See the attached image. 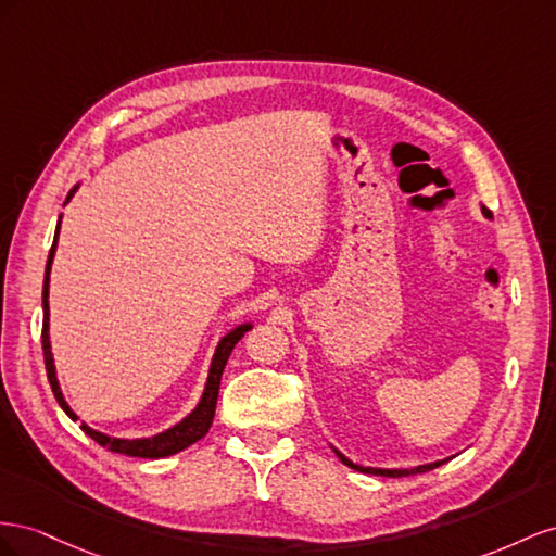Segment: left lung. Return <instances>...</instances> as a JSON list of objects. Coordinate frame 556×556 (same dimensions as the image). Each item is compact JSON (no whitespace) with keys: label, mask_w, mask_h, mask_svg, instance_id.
<instances>
[{"label":"left lung","mask_w":556,"mask_h":556,"mask_svg":"<svg viewBox=\"0 0 556 556\" xmlns=\"http://www.w3.org/2000/svg\"><path fill=\"white\" fill-rule=\"evenodd\" d=\"M482 214L486 216V218H491V214L486 212V207H482ZM332 452L338 454V458L340 462L344 464V466H349V468H354V470H358V472H368V475H384V478H407V475H417V472H426V470H433V468H438V466H442L445 462H450V458H442V462H433V464H424V466H415V468H368V466H358V464H354L352 458H346L342 452H338L336 447H332Z\"/></svg>","instance_id":"1"}]
</instances>
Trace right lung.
<instances>
[{"label":"right lung","mask_w":556,"mask_h":556,"mask_svg":"<svg viewBox=\"0 0 556 556\" xmlns=\"http://www.w3.org/2000/svg\"><path fill=\"white\" fill-rule=\"evenodd\" d=\"M78 184L67 193L65 204L74 198ZM60 224H62V214L58 218V228H55V237H53V247L49 253V261H46V275H43V293H41V305H43V328H41V349H43V363H46V375H49L51 389L55 393V401L60 403V407L67 412V417L72 421H78L76 412L67 405L65 395L60 391V382L55 375V363H53V352H51V338H49V283H51V265L55 258V249H58V235H60ZM251 330V321L235 326L230 332H226L224 338L218 340L216 352L212 358L210 366V375H207V384H204L202 399L195 405V409L190 412L188 417H184L179 424H174L167 431L151 435V438H111L106 433L94 431L86 421H81V431L86 435H90L94 442H100L102 447L116 452V454H125V456H139V458H163V456H172L186 447L193 445L200 438L207 435L210 426L214 421V412H216V401H218V387H220V375H224V368L228 363V356L235 349V344L244 338V332Z\"/></svg>","instance_id":"right-lung-1"}]
</instances>
